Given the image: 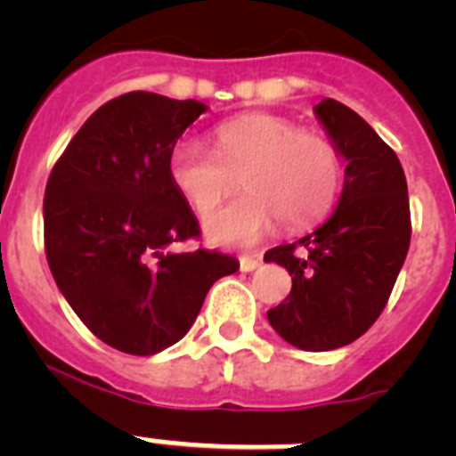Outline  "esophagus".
Returning a JSON list of instances; mask_svg holds the SVG:
<instances>
[{"label":"esophagus","mask_w":456,"mask_h":456,"mask_svg":"<svg viewBox=\"0 0 456 456\" xmlns=\"http://www.w3.org/2000/svg\"><path fill=\"white\" fill-rule=\"evenodd\" d=\"M260 267V260H256V257H240V269L241 272H256V269Z\"/></svg>","instance_id":"34e87169"}]
</instances>
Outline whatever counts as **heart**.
Returning a JSON list of instances; mask_svg holds the SVG:
<instances>
[{
	"mask_svg": "<svg viewBox=\"0 0 456 456\" xmlns=\"http://www.w3.org/2000/svg\"><path fill=\"white\" fill-rule=\"evenodd\" d=\"M212 141L215 152L193 139L178 141L168 155V178L196 215L208 216L242 173L244 193L205 221V235L216 247H253L278 219L301 228L336 203L342 159L320 132L257 111L221 123Z\"/></svg>",
	"mask_w": 456,
	"mask_h": 456,
	"instance_id": "obj_1",
	"label": "heart"
}]
</instances>
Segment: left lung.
Listing matches in <instances>:
<instances>
[{
  "instance_id": "left-lung-1",
  "label": "left lung",
  "mask_w": 456,
  "mask_h": 456,
  "mask_svg": "<svg viewBox=\"0 0 456 456\" xmlns=\"http://www.w3.org/2000/svg\"><path fill=\"white\" fill-rule=\"evenodd\" d=\"M315 116L347 162L345 184L320 228L265 253L292 276L267 320L297 349L329 352L363 336L386 308L409 251L411 215L404 171L381 136L338 100L315 104Z\"/></svg>"
}]
</instances>
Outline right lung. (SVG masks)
I'll use <instances>...</instances> for the list:
<instances>
[{
  "instance_id": "obj_1",
  "label": "right lung",
  "mask_w": 456,
  "mask_h": 456,
  "mask_svg": "<svg viewBox=\"0 0 456 456\" xmlns=\"http://www.w3.org/2000/svg\"><path fill=\"white\" fill-rule=\"evenodd\" d=\"M205 111L196 100L125 93L79 127L47 180L52 276L88 331L132 356L183 340L208 289L240 269L225 253L178 251L200 231L168 155Z\"/></svg>"
}]
</instances>
